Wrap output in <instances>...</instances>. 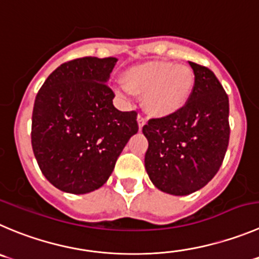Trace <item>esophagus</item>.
Segmentation results:
<instances>
[{
	"label": "esophagus",
	"instance_id": "34e87169",
	"mask_svg": "<svg viewBox=\"0 0 259 259\" xmlns=\"http://www.w3.org/2000/svg\"><path fill=\"white\" fill-rule=\"evenodd\" d=\"M137 120H139V127H140V130H142V127H144L145 123H146V119H145L144 115L139 114V117H137Z\"/></svg>",
	"mask_w": 259,
	"mask_h": 259
}]
</instances>
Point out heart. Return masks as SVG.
Masks as SVG:
<instances>
[{
    "instance_id": "obj_1",
    "label": "heart",
    "mask_w": 259,
    "mask_h": 259,
    "mask_svg": "<svg viewBox=\"0 0 259 259\" xmlns=\"http://www.w3.org/2000/svg\"><path fill=\"white\" fill-rule=\"evenodd\" d=\"M123 82L128 91L144 94L145 108L151 114L166 117L187 104L193 90L194 75L186 65L152 61L125 71ZM118 94L125 97L127 91L118 90Z\"/></svg>"
}]
</instances>
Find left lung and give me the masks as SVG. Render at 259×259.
<instances>
[{"instance_id": "8db88e82", "label": "left lung", "mask_w": 259, "mask_h": 259, "mask_svg": "<svg viewBox=\"0 0 259 259\" xmlns=\"http://www.w3.org/2000/svg\"><path fill=\"white\" fill-rule=\"evenodd\" d=\"M189 65L194 85L187 104L142 127L147 174L156 188L176 196L193 193L216 176L230 139L228 94L210 68Z\"/></svg>"}]
</instances>
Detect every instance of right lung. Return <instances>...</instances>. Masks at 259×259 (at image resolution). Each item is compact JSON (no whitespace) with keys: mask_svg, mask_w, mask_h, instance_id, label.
<instances>
[{"mask_svg":"<svg viewBox=\"0 0 259 259\" xmlns=\"http://www.w3.org/2000/svg\"><path fill=\"white\" fill-rule=\"evenodd\" d=\"M115 62L114 57L68 61L36 94L31 147L43 176L61 191L83 194L100 188L139 131L136 110L113 105L107 81Z\"/></svg>","mask_w":259,"mask_h":259,"instance_id":"obj_1","label":"right lung"}]
</instances>
